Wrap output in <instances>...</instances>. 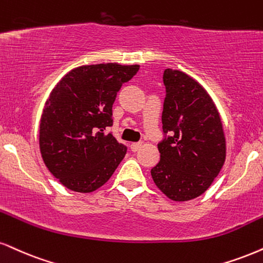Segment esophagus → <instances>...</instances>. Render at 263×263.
<instances>
[{"mask_svg": "<svg viewBox=\"0 0 263 263\" xmlns=\"http://www.w3.org/2000/svg\"><path fill=\"white\" fill-rule=\"evenodd\" d=\"M142 146V142H133V144L130 145V148L133 152H137L141 148Z\"/></svg>", "mask_w": 263, "mask_h": 263, "instance_id": "34e87169", "label": "esophagus"}]
</instances>
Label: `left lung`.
Wrapping results in <instances>:
<instances>
[{
	"label": "left lung",
	"mask_w": 263,
	"mask_h": 263,
	"mask_svg": "<svg viewBox=\"0 0 263 263\" xmlns=\"http://www.w3.org/2000/svg\"><path fill=\"white\" fill-rule=\"evenodd\" d=\"M166 99L161 160L151 170L156 186L168 199L183 202L209 189L226 161V137L218 109L205 87L187 74L163 73Z\"/></svg>",
	"instance_id": "obj_1"
}]
</instances>
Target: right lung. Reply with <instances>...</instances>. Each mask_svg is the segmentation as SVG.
<instances>
[{"mask_svg":"<svg viewBox=\"0 0 263 263\" xmlns=\"http://www.w3.org/2000/svg\"><path fill=\"white\" fill-rule=\"evenodd\" d=\"M139 67L118 63L78 67L51 91L41 115L39 145L47 170L67 189L92 193L124 158L126 147L105 130L113 124L117 92Z\"/></svg>","mask_w":263,"mask_h":263,"instance_id":"right-lung-1","label":"right lung"}]
</instances>
